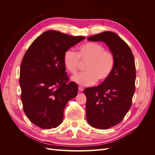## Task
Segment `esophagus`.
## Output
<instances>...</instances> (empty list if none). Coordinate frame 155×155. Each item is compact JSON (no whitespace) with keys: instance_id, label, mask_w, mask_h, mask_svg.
Wrapping results in <instances>:
<instances>
[{"instance_id":"1","label":"esophagus","mask_w":155,"mask_h":155,"mask_svg":"<svg viewBox=\"0 0 155 155\" xmlns=\"http://www.w3.org/2000/svg\"><path fill=\"white\" fill-rule=\"evenodd\" d=\"M78 91L82 92V91H84V88H83V87H78Z\"/></svg>"}]
</instances>
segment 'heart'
Returning <instances> with one entry per match:
<instances>
[{
  "instance_id": "obj_1",
  "label": "heart",
  "mask_w": 155,
  "mask_h": 155,
  "mask_svg": "<svg viewBox=\"0 0 155 155\" xmlns=\"http://www.w3.org/2000/svg\"><path fill=\"white\" fill-rule=\"evenodd\" d=\"M79 59L87 61L85 72L72 77L74 83L82 86H91L97 80L104 81L109 77L114 64V58L111 52L105 51V48L96 42H87L78 47L77 54L72 50L64 52L63 62L65 68L72 74L77 72Z\"/></svg>"
}]
</instances>
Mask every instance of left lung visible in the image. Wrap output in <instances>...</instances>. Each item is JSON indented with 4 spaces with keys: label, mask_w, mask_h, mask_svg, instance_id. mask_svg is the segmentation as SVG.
Instances as JSON below:
<instances>
[{
    "label": "left lung",
    "mask_w": 155,
    "mask_h": 155,
    "mask_svg": "<svg viewBox=\"0 0 155 155\" xmlns=\"http://www.w3.org/2000/svg\"><path fill=\"white\" fill-rule=\"evenodd\" d=\"M87 40L104 42L114 56V67L108 78L84 91L88 124L98 129H108L120 123L131 107L135 91L134 58L128 45L113 32H103Z\"/></svg>",
    "instance_id": "obj_1"
}]
</instances>
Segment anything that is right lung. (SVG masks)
<instances>
[{"label":"right lung","instance_id":"right-lung-1","mask_svg":"<svg viewBox=\"0 0 155 155\" xmlns=\"http://www.w3.org/2000/svg\"><path fill=\"white\" fill-rule=\"evenodd\" d=\"M84 38L47 31L26 52L20 68L21 98L26 115L36 126L50 129L62 123L66 105L78 93V85L68 82L64 54Z\"/></svg>","mask_w":155,"mask_h":155}]
</instances>
